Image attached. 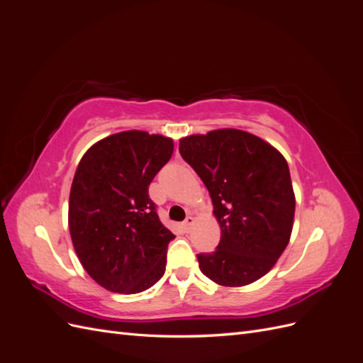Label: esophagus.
<instances>
[{
	"label": "esophagus",
	"mask_w": 363,
	"mask_h": 363,
	"mask_svg": "<svg viewBox=\"0 0 363 363\" xmlns=\"http://www.w3.org/2000/svg\"><path fill=\"white\" fill-rule=\"evenodd\" d=\"M194 223H195V218H194L192 215H189V216H186L184 223H183V227H184L186 230H189V228L194 225Z\"/></svg>",
	"instance_id": "1"
}]
</instances>
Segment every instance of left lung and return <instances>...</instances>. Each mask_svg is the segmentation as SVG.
Instances as JSON below:
<instances>
[{
	"label": "left lung",
	"instance_id": "left-lung-1",
	"mask_svg": "<svg viewBox=\"0 0 363 363\" xmlns=\"http://www.w3.org/2000/svg\"><path fill=\"white\" fill-rule=\"evenodd\" d=\"M180 155L200 175L213 203L221 240L199 255L200 269L219 286L259 280L288 247L295 194L286 159L267 140L238 128L180 139Z\"/></svg>",
	"mask_w": 363,
	"mask_h": 363
}]
</instances>
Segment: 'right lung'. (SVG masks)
Listing matches in <instances>:
<instances>
[{
  "mask_svg": "<svg viewBox=\"0 0 363 363\" xmlns=\"http://www.w3.org/2000/svg\"><path fill=\"white\" fill-rule=\"evenodd\" d=\"M174 140L142 130L98 140L77 167L68 207L74 250L104 289L138 294L159 281L175 238L156 213L148 186Z\"/></svg>",
  "mask_w": 363,
  "mask_h": 363,
  "instance_id": "add662e5",
  "label": "right lung"
}]
</instances>
